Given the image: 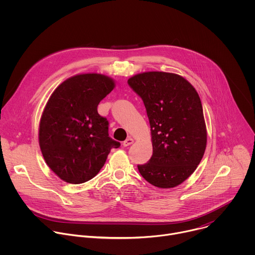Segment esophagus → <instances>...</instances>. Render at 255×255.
<instances>
[{
	"mask_svg": "<svg viewBox=\"0 0 255 255\" xmlns=\"http://www.w3.org/2000/svg\"><path fill=\"white\" fill-rule=\"evenodd\" d=\"M133 142H134L133 139L129 137V138H127V139L123 142V146H124V147H127V146H129V145H131Z\"/></svg>",
	"mask_w": 255,
	"mask_h": 255,
	"instance_id": "esophagus-1",
	"label": "esophagus"
}]
</instances>
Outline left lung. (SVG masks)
Listing matches in <instances>:
<instances>
[{
  "label": "left lung",
  "instance_id": "1",
  "mask_svg": "<svg viewBox=\"0 0 255 255\" xmlns=\"http://www.w3.org/2000/svg\"><path fill=\"white\" fill-rule=\"evenodd\" d=\"M128 85L142 99L151 131L152 156L138 170L157 188H174L196 170L206 150L200 97L185 78L171 72H141Z\"/></svg>",
  "mask_w": 255,
  "mask_h": 255
}]
</instances>
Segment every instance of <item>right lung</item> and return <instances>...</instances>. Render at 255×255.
<instances>
[{
	"label": "right lung",
	"mask_w": 255,
	"mask_h": 255,
	"mask_svg": "<svg viewBox=\"0 0 255 255\" xmlns=\"http://www.w3.org/2000/svg\"><path fill=\"white\" fill-rule=\"evenodd\" d=\"M115 88L113 79L82 74L61 83L51 94L40 119L39 146L49 168L69 184H83L98 174L120 142L109 137L99 103Z\"/></svg>",
	"instance_id": "right-lung-1"
}]
</instances>
